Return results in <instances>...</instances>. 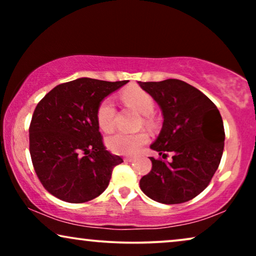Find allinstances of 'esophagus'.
Listing matches in <instances>:
<instances>
[{"instance_id":"34e87169","label":"esophagus","mask_w":256,"mask_h":256,"mask_svg":"<svg viewBox=\"0 0 256 256\" xmlns=\"http://www.w3.org/2000/svg\"><path fill=\"white\" fill-rule=\"evenodd\" d=\"M124 162H132L134 158H132V157H124Z\"/></svg>"}]
</instances>
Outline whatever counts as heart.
Wrapping results in <instances>:
<instances>
[{
	"label": "heart",
	"instance_id": "obj_1",
	"mask_svg": "<svg viewBox=\"0 0 256 256\" xmlns=\"http://www.w3.org/2000/svg\"><path fill=\"white\" fill-rule=\"evenodd\" d=\"M121 100L127 107L134 108L140 114L144 115V124H150L152 122L150 114L155 108V101L144 90L138 87H129L121 93ZM115 106L110 99H104L99 104L96 110V120L99 127L104 132H110L115 127ZM148 142V135L144 132L135 134L116 132L107 138V146L114 154L118 155H134Z\"/></svg>",
	"mask_w": 256,
	"mask_h": 256
}]
</instances>
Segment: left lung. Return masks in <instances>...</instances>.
Returning a JSON list of instances; mask_svg holds the SVG:
<instances>
[{"instance_id":"obj_1","label":"left lung","mask_w":256,"mask_h":256,"mask_svg":"<svg viewBox=\"0 0 256 256\" xmlns=\"http://www.w3.org/2000/svg\"><path fill=\"white\" fill-rule=\"evenodd\" d=\"M158 104L163 127L150 146L162 157H150L152 168L140 180V188L152 200L180 204L208 188L224 152L225 130L218 108L204 93L178 79L138 82Z\"/></svg>"}]
</instances>
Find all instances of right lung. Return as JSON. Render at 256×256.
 I'll return each mask as SVG.
<instances>
[{"label":"right lung","mask_w":256,"mask_h":256,"mask_svg":"<svg viewBox=\"0 0 256 256\" xmlns=\"http://www.w3.org/2000/svg\"><path fill=\"white\" fill-rule=\"evenodd\" d=\"M127 82L79 78L56 86L38 102L29 128L30 155L37 177L54 197L78 204L107 188L124 160L104 148L96 110Z\"/></svg>","instance_id":"obj_1"}]
</instances>
